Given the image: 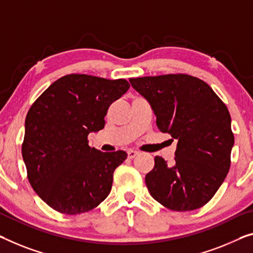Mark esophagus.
Masks as SVG:
<instances>
[{"label":"esophagus","instance_id":"obj_1","mask_svg":"<svg viewBox=\"0 0 253 253\" xmlns=\"http://www.w3.org/2000/svg\"><path fill=\"white\" fill-rule=\"evenodd\" d=\"M127 156H128V158H129V159H134L135 157L138 156V152H137V151H135V150H130V151H128V152H127Z\"/></svg>","mask_w":253,"mask_h":253}]
</instances>
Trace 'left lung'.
I'll list each match as a JSON object with an SVG mask.
<instances>
[{"label":"left lung","mask_w":253,"mask_h":253,"mask_svg":"<svg viewBox=\"0 0 253 253\" xmlns=\"http://www.w3.org/2000/svg\"><path fill=\"white\" fill-rule=\"evenodd\" d=\"M157 116L160 131L178 141L174 163L154 158L145 183L154 200L174 211L208 203L231 167V115L212 88L197 77L169 74L130 78Z\"/></svg>","instance_id":"obj_1"}]
</instances>
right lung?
<instances>
[{
    "label": "right lung",
    "mask_w": 253,
    "mask_h": 253,
    "mask_svg": "<svg viewBox=\"0 0 253 253\" xmlns=\"http://www.w3.org/2000/svg\"><path fill=\"white\" fill-rule=\"evenodd\" d=\"M126 79L66 75L48 86L30 107L21 146L34 191L52 209L87 212L111 191L115 169L125 151L101 152L87 136L103 129L112 102L129 88Z\"/></svg>",
    "instance_id": "1"
}]
</instances>
